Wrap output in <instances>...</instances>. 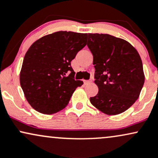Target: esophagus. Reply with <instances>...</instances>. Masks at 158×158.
<instances>
[{
    "mask_svg": "<svg viewBox=\"0 0 158 158\" xmlns=\"http://www.w3.org/2000/svg\"><path fill=\"white\" fill-rule=\"evenodd\" d=\"M91 82H92V81H84V83L86 85L89 84V83H91Z\"/></svg>",
    "mask_w": 158,
    "mask_h": 158,
    "instance_id": "obj_1",
    "label": "esophagus"
}]
</instances>
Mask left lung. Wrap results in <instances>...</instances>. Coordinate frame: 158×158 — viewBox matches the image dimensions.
<instances>
[{
	"instance_id": "8db88e82",
	"label": "left lung",
	"mask_w": 158,
	"mask_h": 158,
	"mask_svg": "<svg viewBox=\"0 0 158 158\" xmlns=\"http://www.w3.org/2000/svg\"><path fill=\"white\" fill-rule=\"evenodd\" d=\"M87 46L98 87L91 103L108 115L125 112L138 100L145 81L140 55L127 40L108 34L89 33Z\"/></svg>"
}]
</instances>
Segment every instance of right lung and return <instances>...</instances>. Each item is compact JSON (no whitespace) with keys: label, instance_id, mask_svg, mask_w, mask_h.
<instances>
[{"label":"right lung","instance_id":"1","mask_svg":"<svg viewBox=\"0 0 158 158\" xmlns=\"http://www.w3.org/2000/svg\"><path fill=\"white\" fill-rule=\"evenodd\" d=\"M87 34L59 31L33 43L24 56L20 83L28 103L45 114H55L67 106L76 88L71 61L86 45Z\"/></svg>","mask_w":158,"mask_h":158}]
</instances>
